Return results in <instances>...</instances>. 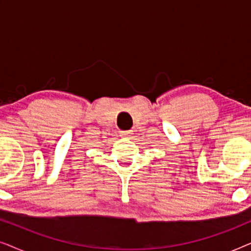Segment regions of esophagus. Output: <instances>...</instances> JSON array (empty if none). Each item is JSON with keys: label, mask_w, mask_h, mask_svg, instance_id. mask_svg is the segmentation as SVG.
Segmentation results:
<instances>
[{"label": "esophagus", "mask_w": 251, "mask_h": 251, "mask_svg": "<svg viewBox=\"0 0 251 251\" xmlns=\"http://www.w3.org/2000/svg\"><path fill=\"white\" fill-rule=\"evenodd\" d=\"M120 135L122 137H126V138H129V137L132 135V131H130V130H125V131H120Z\"/></svg>", "instance_id": "1"}]
</instances>
